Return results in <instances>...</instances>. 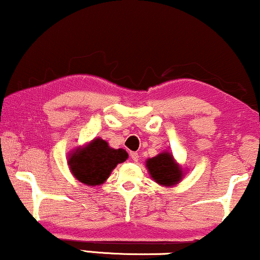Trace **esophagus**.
Masks as SVG:
<instances>
[{
	"mask_svg": "<svg viewBox=\"0 0 260 260\" xmlns=\"http://www.w3.org/2000/svg\"><path fill=\"white\" fill-rule=\"evenodd\" d=\"M130 156H131V159H133L134 162H137L138 159H140V156H138L137 152H130Z\"/></svg>",
	"mask_w": 260,
	"mask_h": 260,
	"instance_id": "34e87169",
	"label": "esophagus"
}]
</instances>
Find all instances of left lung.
<instances>
[{
  "label": "left lung",
  "instance_id": "8db88e82",
  "mask_svg": "<svg viewBox=\"0 0 260 260\" xmlns=\"http://www.w3.org/2000/svg\"><path fill=\"white\" fill-rule=\"evenodd\" d=\"M145 167L149 175L156 183L166 188H172L179 184L186 175V170L174 158L173 154L165 150L156 155L155 157L148 158Z\"/></svg>",
  "mask_w": 260,
  "mask_h": 260
}]
</instances>
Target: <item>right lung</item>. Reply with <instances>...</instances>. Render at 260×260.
Wrapping results in <instances>:
<instances>
[{"label":"right lung","instance_id":"1","mask_svg":"<svg viewBox=\"0 0 260 260\" xmlns=\"http://www.w3.org/2000/svg\"><path fill=\"white\" fill-rule=\"evenodd\" d=\"M127 156L124 149H113L105 140L95 137L73 149L67 156V165L79 182L95 187L104 183L117 165L126 161Z\"/></svg>","mask_w":260,"mask_h":260}]
</instances>
